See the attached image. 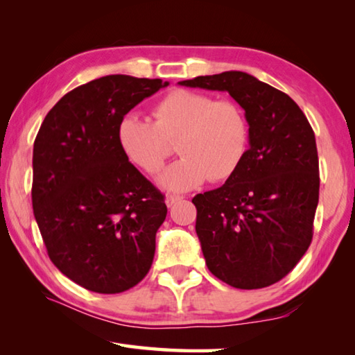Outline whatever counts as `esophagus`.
<instances>
[{"label":"esophagus","mask_w":355,"mask_h":355,"mask_svg":"<svg viewBox=\"0 0 355 355\" xmlns=\"http://www.w3.org/2000/svg\"><path fill=\"white\" fill-rule=\"evenodd\" d=\"M182 200H183V197H180V195H168V197H166V206L172 207L175 202L182 201Z\"/></svg>","instance_id":"34e87169"}]
</instances>
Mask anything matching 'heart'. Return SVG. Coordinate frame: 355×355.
<instances>
[{"mask_svg": "<svg viewBox=\"0 0 355 355\" xmlns=\"http://www.w3.org/2000/svg\"><path fill=\"white\" fill-rule=\"evenodd\" d=\"M154 123L137 114L119 120L117 143L123 155L146 173H157L177 141L182 155L158 183L183 192L205 183L225 182L235 175L248 153L250 126L236 102L192 89H173L153 110Z\"/></svg>", "mask_w": 355, "mask_h": 355, "instance_id": "b5f03b06", "label": "heart"}]
</instances>
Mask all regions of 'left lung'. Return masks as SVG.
<instances>
[{"label": "left lung", "mask_w": 355, "mask_h": 355, "mask_svg": "<svg viewBox=\"0 0 355 355\" xmlns=\"http://www.w3.org/2000/svg\"><path fill=\"white\" fill-rule=\"evenodd\" d=\"M178 84L227 92L250 126V146L235 175L192 200L207 268L241 290L276 284L313 239L320 184L313 128L288 94L243 71Z\"/></svg>", "instance_id": "obj_1"}]
</instances>
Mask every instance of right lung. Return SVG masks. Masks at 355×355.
<instances>
[{
	"mask_svg": "<svg viewBox=\"0 0 355 355\" xmlns=\"http://www.w3.org/2000/svg\"><path fill=\"white\" fill-rule=\"evenodd\" d=\"M168 85L126 74L94 79L67 93L35 139V220L51 262L89 291L130 290L153 266L168 207L123 155L117 125Z\"/></svg>",
	"mask_w": 355,
	"mask_h": 355,
	"instance_id": "right-lung-1",
	"label": "right lung"
}]
</instances>
